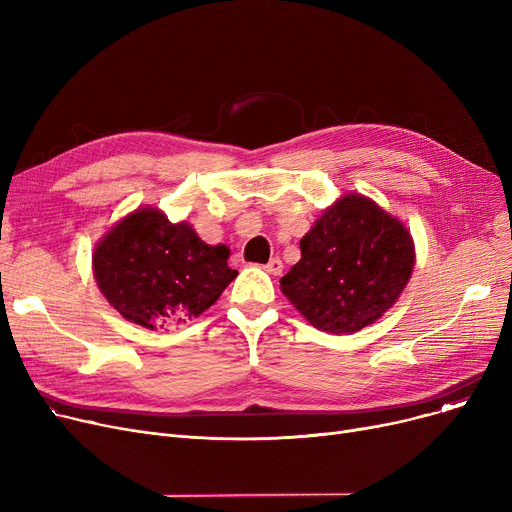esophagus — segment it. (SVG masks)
Here are the masks:
<instances>
[{
  "label": "esophagus",
  "mask_w": 512,
  "mask_h": 512,
  "mask_svg": "<svg viewBox=\"0 0 512 512\" xmlns=\"http://www.w3.org/2000/svg\"><path fill=\"white\" fill-rule=\"evenodd\" d=\"M282 270H284V263H282V259H272L270 263L265 265V272H270L272 276H280L282 274Z\"/></svg>",
  "instance_id": "esophagus-1"
}]
</instances>
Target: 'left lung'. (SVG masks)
Returning a JSON list of instances; mask_svg holds the SVG:
<instances>
[{"label":"left lung","instance_id":"left-lung-1","mask_svg":"<svg viewBox=\"0 0 512 512\" xmlns=\"http://www.w3.org/2000/svg\"><path fill=\"white\" fill-rule=\"evenodd\" d=\"M413 265L407 226L369 197L346 193L301 238V259L280 290L313 328L355 334L398 301Z\"/></svg>","mask_w":512,"mask_h":512}]
</instances>
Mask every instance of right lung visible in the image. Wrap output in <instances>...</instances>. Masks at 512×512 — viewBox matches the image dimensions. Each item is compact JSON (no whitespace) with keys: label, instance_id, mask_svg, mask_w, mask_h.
<instances>
[{"label":"right lung","instance_id":"add662e5","mask_svg":"<svg viewBox=\"0 0 512 512\" xmlns=\"http://www.w3.org/2000/svg\"><path fill=\"white\" fill-rule=\"evenodd\" d=\"M230 249L207 245L188 222L139 207L107 230L93 251V276L124 319L149 330L180 326L207 311L238 276Z\"/></svg>","mask_w":512,"mask_h":512}]
</instances>
